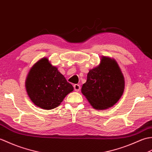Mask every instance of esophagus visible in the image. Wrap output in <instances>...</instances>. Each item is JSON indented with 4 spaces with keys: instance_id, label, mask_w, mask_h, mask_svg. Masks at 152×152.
I'll return each mask as SVG.
<instances>
[{
    "instance_id": "esophagus-1",
    "label": "esophagus",
    "mask_w": 152,
    "mask_h": 152,
    "mask_svg": "<svg viewBox=\"0 0 152 152\" xmlns=\"http://www.w3.org/2000/svg\"><path fill=\"white\" fill-rule=\"evenodd\" d=\"M73 87H74V90L77 91V92H79L80 89V86L79 85H75L73 86Z\"/></svg>"
}]
</instances>
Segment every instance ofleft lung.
I'll return each instance as SVG.
<instances>
[{"instance_id": "8db88e82", "label": "left lung", "mask_w": 152, "mask_h": 152, "mask_svg": "<svg viewBox=\"0 0 152 152\" xmlns=\"http://www.w3.org/2000/svg\"><path fill=\"white\" fill-rule=\"evenodd\" d=\"M98 66L91 69L81 92L92 107L104 110L113 107L123 95L125 79L115 60L102 56Z\"/></svg>"}]
</instances>
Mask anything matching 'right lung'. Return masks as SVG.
Segmentation results:
<instances>
[{"mask_svg": "<svg viewBox=\"0 0 152 152\" xmlns=\"http://www.w3.org/2000/svg\"><path fill=\"white\" fill-rule=\"evenodd\" d=\"M25 87L32 103L45 110L58 107L73 90V86L47 57L39 59L30 69Z\"/></svg>", "mask_w": 152, "mask_h": 152, "instance_id": "obj_1", "label": "right lung"}]
</instances>
